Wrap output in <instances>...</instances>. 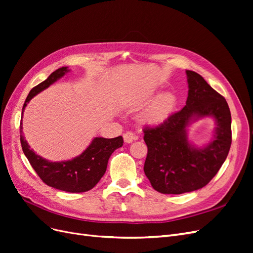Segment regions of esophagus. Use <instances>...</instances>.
<instances>
[{
    "label": "esophagus",
    "instance_id": "obj_1",
    "mask_svg": "<svg viewBox=\"0 0 253 253\" xmlns=\"http://www.w3.org/2000/svg\"><path fill=\"white\" fill-rule=\"evenodd\" d=\"M124 139H125V142L131 143V142H133L134 140L137 139V136L132 132H126V133L124 134Z\"/></svg>",
    "mask_w": 253,
    "mask_h": 253
}]
</instances>
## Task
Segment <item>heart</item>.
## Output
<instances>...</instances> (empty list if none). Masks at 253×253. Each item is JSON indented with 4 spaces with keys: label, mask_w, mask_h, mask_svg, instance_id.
<instances>
[{
    "label": "heart",
    "mask_w": 253,
    "mask_h": 253,
    "mask_svg": "<svg viewBox=\"0 0 253 253\" xmlns=\"http://www.w3.org/2000/svg\"><path fill=\"white\" fill-rule=\"evenodd\" d=\"M176 103V98L171 93L159 95L147 111V118L151 121L166 119L172 113Z\"/></svg>",
    "instance_id": "heart-1"
}]
</instances>
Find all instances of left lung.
<instances>
[{
    "instance_id": "8db88e82",
    "label": "left lung",
    "mask_w": 253,
    "mask_h": 253,
    "mask_svg": "<svg viewBox=\"0 0 253 253\" xmlns=\"http://www.w3.org/2000/svg\"><path fill=\"white\" fill-rule=\"evenodd\" d=\"M188 98L181 111L162 124L143 129L148 145L144 174L164 194H182L202 189L225 163L231 145V114L225 98L192 71H186ZM216 121L213 138L203 147L187 139L188 126L198 119Z\"/></svg>"
}]
</instances>
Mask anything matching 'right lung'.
I'll return each instance as SVG.
<instances>
[{
    "mask_svg": "<svg viewBox=\"0 0 253 253\" xmlns=\"http://www.w3.org/2000/svg\"><path fill=\"white\" fill-rule=\"evenodd\" d=\"M70 70L66 66L58 68L57 71L48 76L46 80L38 84L30 90L25 103L23 105L22 118L27 103L36 95L47 88L60 78H62ZM21 120V145L23 152H24L36 173L47 186L71 193L86 192V191L93 189L104 175L112 153L124 144L122 136L111 139L103 138V137H95L88 147L79 156L70 160H64V162H49V160L37 155L30 149L29 144L23 136Z\"/></svg>",
    "mask_w": 253,
    "mask_h": 253,
    "instance_id": "1",
    "label": "right lung"
}]
</instances>
